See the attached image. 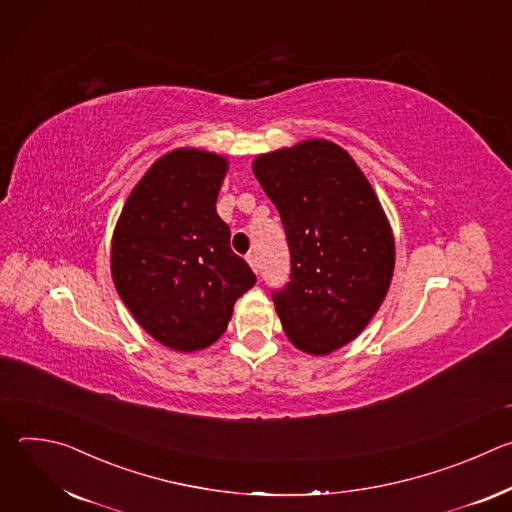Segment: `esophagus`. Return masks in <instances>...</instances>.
Returning <instances> with one entry per match:
<instances>
[{"instance_id":"esophagus-1","label":"esophagus","mask_w":512,"mask_h":512,"mask_svg":"<svg viewBox=\"0 0 512 512\" xmlns=\"http://www.w3.org/2000/svg\"><path fill=\"white\" fill-rule=\"evenodd\" d=\"M247 263L251 265V269H253L255 273L259 271V261H257V255H255V253H249V255H247Z\"/></svg>"}]
</instances>
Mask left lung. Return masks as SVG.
<instances>
[{"mask_svg":"<svg viewBox=\"0 0 512 512\" xmlns=\"http://www.w3.org/2000/svg\"><path fill=\"white\" fill-rule=\"evenodd\" d=\"M253 174L279 210L289 283L273 291L296 348L324 356L354 340L381 308L395 267L385 210L356 162L328 139L261 154Z\"/></svg>","mask_w":512,"mask_h":512,"instance_id":"8db88e82","label":"left lung"}]
</instances>
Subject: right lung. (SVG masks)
<instances>
[{
    "label": "right lung",
    "instance_id": "right-lung-1",
    "mask_svg": "<svg viewBox=\"0 0 512 512\" xmlns=\"http://www.w3.org/2000/svg\"><path fill=\"white\" fill-rule=\"evenodd\" d=\"M227 158L180 148L131 190L111 243V275L127 310L160 344L194 352L221 338L255 285L216 214Z\"/></svg>",
    "mask_w": 512,
    "mask_h": 512
}]
</instances>
